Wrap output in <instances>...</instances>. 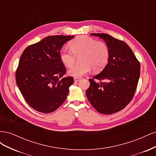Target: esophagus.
Returning a JSON list of instances; mask_svg holds the SVG:
<instances>
[{
	"instance_id": "1",
	"label": "esophagus",
	"mask_w": 156,
	"mask_h": 156,
	"mask_svg": "<svg viewBox=\"0 0 156 156\" xmlns=\"http://www.w3.org/2000/svg\"><path fill=\"white\" fill-rule=\"evenodd\" d=\"M80 79H81V78L78 77H74V81H79Z\"/></svg>"
}]
</instances>
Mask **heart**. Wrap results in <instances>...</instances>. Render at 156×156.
I'll list each match as a JSON object with an SVG mask.
<instances>
[{
	"label": "heart",
	"mask_w": 156,
	"mask_h": 156,
	"mask_svg": "<svg viewBox=\"0 0 156 156\" xmlns=\"http://www.w3.org/2000/svg\"><path fill=\"white\" fill-rule=\"evenodd\" d=\"M71 49L62 48L60 51V58L67 68H72L80 57V63L70 69L69 73L75 77H80L88 73L92 69L100 72L107 66L110 56L108 45L103 41L85 36H80L71 41Z\"/></svg>",
	"instance_id": "obj_1"
}]
</instances>
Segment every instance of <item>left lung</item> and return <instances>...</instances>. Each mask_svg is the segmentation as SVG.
I'll list each match as a JSON object with an SVG mask.
<instances>
[{
	"mask_svg": "<svg viewBox=\"0 0 156 156\" xmlns=\"http://www.w3.org/2000/svg\"><path fill=\"white\" fill-rule=\"evenodd\" d=\"M91 35L106 42L110 56L102 72L89 79L86 95L98 112L111 115L123 109L133 99L140 77V62L126 42L103 33Z\"/></svg>",
	"mask_w": 156,
	"mask_h": 156,
	"instance_id": "obj_1",
	"label": "left lung"
}]
</instances>
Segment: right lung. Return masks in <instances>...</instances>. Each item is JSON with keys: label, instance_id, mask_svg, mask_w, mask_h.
Returning <instances> with one entry per match:
<instances>
[{"label": "right lung", "instance_id": "1", "mask_svg": "<svg viewBox=\"0 0 156 156\" xmlns=\"http://www.w3.org/2000/svg\"><path fill=\"white\" fill-rule=\"evenodd\" d=\"M73 36L45 37L23 51L16 72V81L26 102L34 110L50 113L62 104L73 77H65L66 68L60 51Z\"/></svg>", "mask_w": 156, "mask_h": 156}]
</instances>
